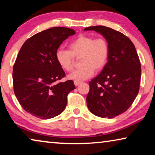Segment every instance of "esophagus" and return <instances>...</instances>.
<instances>
[{
	"instance_id": "obj_1",
	"label": "esophagus",
	"mask_w": 155,
	"mask_h": 155,
	"mask_svg": "<svg viewBox=\"0 0 155 155\" xmlns=\"http://www.w3.org/2000/svg\"><path fill=\"white\" fill-rule=\"evenodd\" d=\"M80 84H81V82H78V81H74V84H75V86H76V87Z\"/></svg>"
}]
</instances>
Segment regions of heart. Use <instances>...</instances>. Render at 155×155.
<instances>
[{
	"mask_svg": "<svg viewBox=\"0 0 155 155\" xmlns=\"http://www.w3.org/2000/svg\"><path fill=\"white\" fill-rule=\"evenodd\" d=\"M70 51L59 48L55 58L64 71L69 72L73 69L75 58H82L81 69L75 70L68 75L71 80L81 82L89 79L94 71H100L107 62L109 48L107 41L102 38L80 35L69 44Z\"/></svg>",
	"mask_w": 155,
	"mask_h": 155,
	"instance_id": "b5f03b06",
	"label": "heart"
}]
</instances>
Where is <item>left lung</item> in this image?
<instances>
[{
  "instance_id": "obj_1",
  "label": "left lung",
  "mask_w": 155,
  "mask_h": 155,
  "mask_svg": "<svg viewBox=\"0 0 155 155\" xmlns=\"http://www.w3.org/2000/svg\"><path fill=\"white\" fill-rule=\"evenodd\" d=\"M94 30L107 41V62L89 82L87 96L89 110L101 118H112L130 107L139 91L141 68L135 46L118 31L102 25L86 28Z\"/></svg>"
}]
</instances>
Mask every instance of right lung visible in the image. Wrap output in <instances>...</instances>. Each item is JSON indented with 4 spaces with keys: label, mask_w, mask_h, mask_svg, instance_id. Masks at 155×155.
<instances>
[{
    "label": "right lung",
    "mask_w": 155,
    "mask_h": 155,
    "mask_svg": "<svg viewBox=\"0 0 155 155\" xmlns=\"http://www.w3.org/2000/svg\"><path fill=\"white\" fill-rule=\"evenodd\" d=\"M75 34L71 28L54 27L26 40L13 66L16 97L27 112L41 119L60 114L66 108L68 93L75 89L72 80L58 82L65 73L55 53L68 37Z\"/></svg>",
    "instance_id": "1"
}]
</instances>
